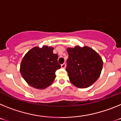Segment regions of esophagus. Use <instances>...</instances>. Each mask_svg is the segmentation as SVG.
Listing matches in <instances>:
<instances>
[{
  "label": "esophagus",
  "mask_w": 121,
  "mask_h": 121,
  "mask_svg": "<svg viewBox=\"0 0 121 121\" xmlns=\"http://www.w3.org/2000/svg\"><path fill=\"white\" fill-rule=\"evenodd\" d=\"M61 68H66V64L64 63V64H62L61 65Z\"/></svg>",
  "instance_id": "1"
}]
</instances>
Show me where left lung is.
Listing matches in <instances>:
<instances>
[{
    "mask_svg": "<svg viewBox=\"0 0 121 121\" xmlns=\"http://www.w3.org/2000/svg\"><path fill=\"white\" fill-rule=\"evenodd\" d=\"M68 54L66 68L69 79L78 88H87L99 78L103 67V60L91 48L78 45L67 48Z\"/></svg>",
    "mask_w": 121,
    "mask_h": 121,
    "instance_id": "8db88e82",
    "label": "left lung"
}]
</instances>
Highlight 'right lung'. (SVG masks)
Wrapping results in <instances>:
<instances>
[{"label":"right lung","mask_w":121,"mask_h":121,"mask_svg":"<svg viewBox=\"0 0 121 121\" xmlns=\"http://www.w3.org/2000/svg\"><path fill=\"white\" fill-rule=\"evenodd\" d=\"M54 48L43 45L29 50L23 57L20 72L28 84L37 89L43 90L52 84L55 72L60 68L57 62L58 55L53 53Z\"/></svg>","instance_id":"obj_1"}]
</instances>
